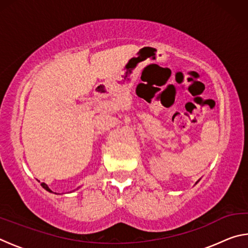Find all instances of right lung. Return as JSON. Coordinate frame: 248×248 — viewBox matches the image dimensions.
I'll list each match as a JSON object with an SVG mask.
<instances>
[{
	"label": "right lung",
	"mask_w": 248,
	"mask_h": 248,
	"mask_svg": "<svg viewBox=\"0 0 248 248\" xmlns=\"http://www.w3.org/2000/svg\"><path fill=\"white\" fill-rule=\"evenodd\" d=\"M38 182H39V180H38ZM39 183H40V182H39ZM40 185H41V186H43V187L45 188V189H46V190H48V191H50V192H52L51 190H50V188H49V187L47 186V184H45V183H41Z\"/></svg>",
	"instance_id": "1"
}]
</instances>
